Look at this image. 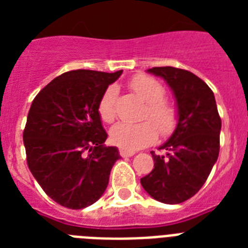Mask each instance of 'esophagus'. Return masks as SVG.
Here are the masks:
<instances>
[{"label": "esophagus", "mask_w": 248, "mask_h": 248, "mask_svg": "<svg viewBox=\"0 0 248 248\" xmlns=\"http://www.w3.org/2000/svg\"><path fill=\"white\" fill-rule=\"evenodd\" d=\"M120 155H122V157H132V155H135V152L128 151V149H124V148H121Z\"/></svg>", "instance_id": "34e87169"}]
</instances>
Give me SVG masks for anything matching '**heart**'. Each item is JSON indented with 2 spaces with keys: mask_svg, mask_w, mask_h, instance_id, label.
<instances>
[{
  "mask_svg": "<svg viewBox=\"0 0 248 248\" xmlns=\"http://www.w3.org/2000/svg\"><path fill=\"white\" fill-rule=\"evenodd\" d=\"M130 87L139 97L147 103L145 117L151 121H144L140 124L118 122L110 130V139L116 145L135 151L153 143L157 139V128L161 135H169L177 122L176 109L165 100L166 90L162 83L153 77L145 75H138L130 81ZM117 89L110 86L105 90L99 101V116L104 122H113L116 118Z\"/></svg>",
  "mask_w": 248,
  "mask_h": 248,
  "instance_id": "heart-1",
  "label": "heart"
}]
</instances>
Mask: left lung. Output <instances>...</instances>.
Wrapping results in <instances>:
<instances>
[{
	"instance_id": "8db88e82",
	"label": "left lung",
	"mask_w": 248,
	"mask_h": 248,
	"mask_svg": "<svg viewBox=\"0 0 248 248\" xmlns=\"http://www.w3.org/2000/svg\"><path fill=\"white\" fill-rule=\"evenodd\" d=\"M148 73L158 76L172 90L177 124L170 139L151 152L155 169L140 179L145 192L162 203L176 204L192 198L219 157L220 120L215 96L192 72L173 67H155Z\"/></svg>"
}]
</instances>
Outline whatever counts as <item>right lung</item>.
Segmentation results:
<instances>
[{
	"label": "right lung",
	"instance_id": "right-lung-1",
	"mask_svg": "<svg viewBox=\"0 0 248 248\" xmlns=\"http://www.w3.org/2000/svg\"><path fill=\"white\" fill-rule=\"evenodd\" d=\"M122 75L65 72L37 93L23 132L27 163L37 183L56 203L81 210L95 203L108 186L120 153L107 147L99 101Z\"/></svg>",
	"mask_w": 248,
	"mask_h": 248
}]
</instances>
